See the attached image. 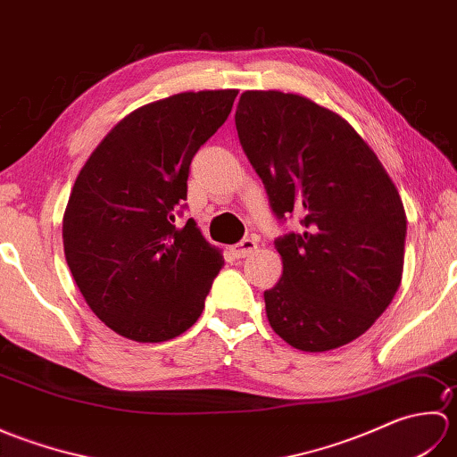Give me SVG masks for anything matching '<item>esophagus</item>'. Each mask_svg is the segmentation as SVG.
<instances>
[{
  "label": "esophagus",
  "instance_id": "1",
  "mask_svg": "<svg viewBox=\"0 0 457 457\" xmlns=\"http://www.w3.org/2000/svg\"><path fill=\"white\" fill-rule=\"evenodd\" d=\"M255 249H257L255 239L245 237V239H241L239 244H236L234 247H231V253H234L237 259H241V257H247V255L253 253Z\"/></svg>",
  "mask_w": 457,
  "mask_h": 457
}]
</instances>
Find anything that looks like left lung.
I'll use <instances>...</instances> for the list:
<instances>
[{
  "instance_id": "1",
  "label": "left lung",
  "mask_w": 457,
  "mask_h": 457,
  "mask_svg": "<svg viewBox=\"0 0 457 457\" xmlns=\"http://www.w3.org/2000/svg\"><path fill=\"white\" fill-rule=\"evenodd\" d=\"M239 143L278 220L283 275L265 290L270 328L300 352H329L365 334L403 278L406 213L381 161L342 115L298 94L247 90Z\"/></svg>"
}]
</instances>
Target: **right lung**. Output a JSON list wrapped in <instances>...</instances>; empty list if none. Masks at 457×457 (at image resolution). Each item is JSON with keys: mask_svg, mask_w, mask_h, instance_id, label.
<instances>
[{"mask_svg": "<svg viewBox=\"0 0 457 457\" xmlns=\"http://www.w3.org/2000/svg\"><path fill=\"white\" fill-rule=\"evenodd\" d=\"M237 90L182 92L131 112L76 179L62 218L66 263L115 334L159 344L196 322L221 251L192 218L179 226L194 154L228 120Z\"/></svg>", "mask_w": 457, "mask_h": 457, "instance_id": "right-lung-1", "label": "right lung"}]
</instances>
